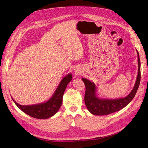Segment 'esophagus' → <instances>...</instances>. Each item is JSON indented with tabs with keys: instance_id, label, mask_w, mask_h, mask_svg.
<instances>
[{
	"instance_id": "34e87169",
	"label": "esophagus",
	"mask_w": 148,
	"mask_h": 148,
	"mask_svg": "<svg viewBox=\"0 0 148 148\" xmlns=\"http://www.w3.org/2000/svg\"><path fill=\"white\" fill-rule=\"evenodd\" d=\"M77 71V72H76V74H79V72H78L77 71Z\"/></svg>"
}]
</instances>
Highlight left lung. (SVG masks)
I'll use <instances>...</instances> for the list:
<instances>
[{
  "instance_id": "8db88e82",
  "label": "left lung",
  "mask_w": 148,
  "mask_h": 148,
  "mask_svg": "<svg viewBox=\"0 0 148 148\" xmlns=\"http://www.w3.org/2000/svg\"><path fill=\"white\" fill-rule=\"evenodd\" d=\"M138 54V75L135 84L132 91L126 97L117 99H105L99 97L97 95V88L95 84L86 78H82L86 91L84 95V102L88 110L96 115H104L115 112L126 107L135 97L140 83L141 71L140 60L139 53Z\"/></svg>"
}]
</instances>
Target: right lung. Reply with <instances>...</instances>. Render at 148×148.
<instances>
[{"label":"right lung","instance_id":"right-lung-1","mask_svg":"<svg viewBox=\"0 0 148 148\" xmlns=\"http://www.w3.org/2000/svg\"><path fill=\"white\" fill-rule=\"evenodd\" d=\"M72 79V75L69 73L61 80L54 93L47 101L37 104L22 106L13 99V101L18 108L33 118L39 119H49L54 115L62 106L64 93L68 84Z\"/></svg>","mask_w":148,"mask_h":148}]
</instances>
